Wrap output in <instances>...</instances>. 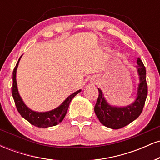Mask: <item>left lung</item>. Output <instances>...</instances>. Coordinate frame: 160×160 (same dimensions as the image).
Returning a JSON list of instances; mask_svg holds the SVG:
<instances>
[{"label":"left lung","mask_w":160,"mask_h":160,"mask_svg":"<svg viewBox=\"0 0 160 160\" xmlns=\"http://www.w3.org/2000/svg\"><path fill=\"white\" fill-rule=\"evenodd\" d=\"M137 68L140 78V84L138 89L137 98L133 104L124 108L112 107L109 105L101 89H98V97L95 105V113L99 121L108 128L118 129L127 126L140 116L144 108L148 95V84L146 80V68L140 58L137 60Z\"/></svg>","instance_id":"8db88e82"}]
</instances>
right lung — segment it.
<instances>
[{
	"instance_id": "right-lung-1",
	"label": "right lung",
	"mask_w": 160,
	"mask_h": 160,
	"mask_svg": "<svg viewBox=\"0 0 160 160\" xmlns=\"http://www.w3.org/2000/svg\"><path fill=\"white\" fill-rule=\"evenodd\" d=\"M22 57V56H21ZM21 57L18 60L17 64L16 67L14 68L13 71H12V95L13 97L15 104L17 108V111H19L20 115L25 118L27 121H28L31 124L34 125L39 128H47L51 127L58 125L63 120L64 117H65L67 113L68 109L69 104L72 98L78 94L81 90H78L71 94L70 96L65 99V102L62 103L59 107L56 109L48 112H43V113H39V112L33 111L29 109L24 104L22 100L21 97L19 94L17 89V83H16V69H17L19 62Z\"/></svg>"
}]
</instances>
